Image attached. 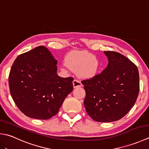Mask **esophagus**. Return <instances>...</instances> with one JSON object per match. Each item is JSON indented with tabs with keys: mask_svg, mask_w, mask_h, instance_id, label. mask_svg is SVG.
Segmentation results:
<instances>
[{
	"mask_svg": "<svg viewBox=\"0 0 149 149\" xmlns=\"http://www.w3.org/2000/svg\"><path fill=\"white\" fill-rule=\"evenodd\" d=\"M82 83H81V81H78L77 79H74V81H73V86L74 88H77V87H81L82 86Z\"/></svg>",
	"mask_w": 149,
	"mask_h": 149,
	"instance_id": "obj_1",
	"label": "esophagus"
}]
</instances>
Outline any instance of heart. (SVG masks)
<instances>
[{
	"label": "heart",
	"instance_id": "b5f03b06",
	"mask_svg": "<svg viewBox=\"0 0 149 149\" xmlns=\"http://www.w3.org/2000/svg\"><path fill=\"white\" fill-rule=\"evenodd\" d=\"M65 64L61 66L63 71L68 70L77 71L78 75L82 78L90 79L97 75L99 69V61L92 54L85 50H75L70 52L65 59Z\"/></svg>",
	"mask_w": 149,
	"mask_h": 149
}]
</instances>
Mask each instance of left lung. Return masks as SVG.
I'll use <instances>...</instances> for the list:
<instances>
[{
    "mask_svg": "<svg viewBox=\"0 0 149 149\" xmlns=\"http://www.w3.org/2000/svg\"><path fill=\"white\" fill-rule=\"evenodd\" d=\"M108 65L84 84L87 113L96 122H111L121 119L134 105L140 90L137 66L118 52L104 51Z\"/></svg>",
    "mask_w": 149,
    "mask_h": 149,
    "instance_id": "8db88e82",
    "label": "left lung"
}]
</instances>
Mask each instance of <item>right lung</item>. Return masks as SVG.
Instances as JSON below:
<instances>
[{"instance_id": "obj_1", "label": "right lung", "mask_w": 149, "mask_h": 149, "mask_svg": "<svg viewBox=\"0 0 149 149\" xmlns=\"http://www.w3.org/2000/svg\"><path fill=\"white\" fill-rule=\"evenodd\" d=\"M57 60L44 46L19 55L9 75L11 97L28 117L47 120L58 113L73 90L72 77L57 74Z\"/></svg>"}]
</instances>
